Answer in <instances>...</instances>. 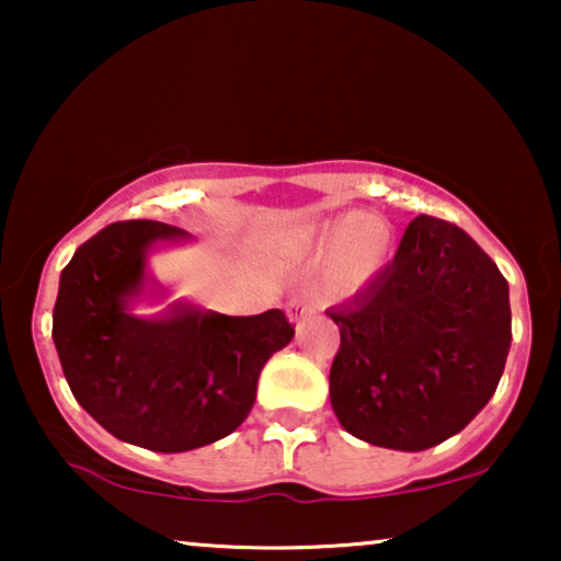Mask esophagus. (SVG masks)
Wrapping results in <instances>:
<instances>
[{
    "label": "esophagus",
    "mask_w": 561,
    "mask_h": 561,
    "mask_svg": "<svg viewBox=\"0 0 561 561\" xmlns=\"http://www.w3.org/2000/svg\"><path fill=\"white\" fill-rule=\"evenodd\" d=\"M286 311H288V319L294 321V324H301V321L311 313V304L304 301V298H290Z\"/></svg>",
    "instance_id": "obj_1"
}]
</instances>
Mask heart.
Masks as SVG:
<instances>
[{
	"label": "heart",
	"instance_id": "heart-1",
	"mask_svg": "<svg viewBox=\"0 0 561 561\" xmlns=\"http://www.w3.org/2000/svg\"><path fill=\"white\" fill-rule=\"evenodd\" d=\"M290 252L321 250V278L329 294L357 296L388 271L396 252V229L382 214L357 211L311 219L286 237Z\"/></svg>",
	"mask_w": 561,
	"mask_h": 561
}]
</instances>
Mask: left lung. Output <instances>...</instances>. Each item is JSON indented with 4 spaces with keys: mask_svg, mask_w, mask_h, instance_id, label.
Segmentation results:
<instances>
[{
    "mask_svg": "<svg viewBox=\"0 0 561 561\" xmlns=\"http://www.w3.org/2000/svg\"><path fill=\"white\" fill-rule=\"evenodd\" d=\"M340 327L329 398L375 447L421 451L493 398L511 350L508 280L465 229L421 214L388 271L327 311Z\"/></svg>",
    "mask_w": 561,
    "mask_h": 561,
    "instance_id": "left-lung-1",
    "label": "left lung"
}]
</instances>
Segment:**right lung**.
Masks as SVG:
<instances>
[{
  "mask_svg": "<svg viewBox=\"0 0 561 561\" xmlns=\"http://www.w3.org/2000/svg\"><path fill=\"white\" fill-rule=\"evenodd\" d=\"M186 229L133 219L73 252L58 283L53 342L81 409L119 442L188 451L248 419L267 359L294 340L286 313L225 317L168 296L152 273L160 244Z\"/></svg>",
  "mask_w": 561,
  "mask_h": 561,
  "instance_id": "obj_1",
  "label": "right lung"
}]
</instances>
